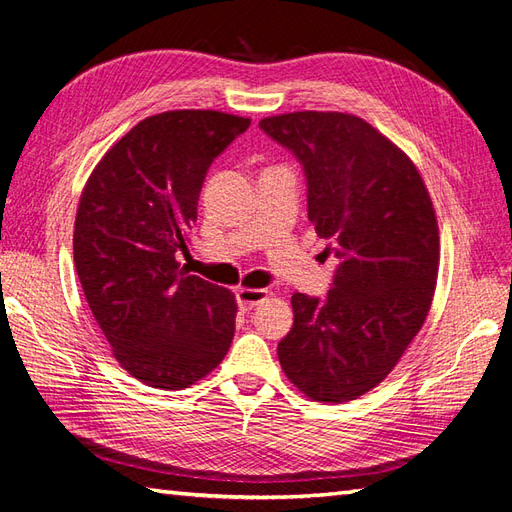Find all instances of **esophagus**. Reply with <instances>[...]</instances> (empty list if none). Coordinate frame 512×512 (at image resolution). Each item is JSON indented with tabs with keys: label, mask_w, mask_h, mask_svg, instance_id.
Returning <instances> with one entry per match:
<instances>
[{
	"label": "esophagus",
	"mask_w": 512,
	"mask_h": 512,
	"mask_svg": "<svg viewBox=\"0 0 512 512\" xmlns=\"http://www.w3.org/2000/svg\"><path fill=\"white\" fill-rule=\"evenodd\" d=\"M268 296H270V292L268 290H259V287H238V292H235V298H238V305L244 311L253 309L255 305H259L261 300L268 298Z\"/></svg>",
	"instance_id": "obj_1"
}]
</instances>
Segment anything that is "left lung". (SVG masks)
<instances>
[{"label": "left lung", "mask_w": 512, "mask_h": 512, "mask_svg": "<svg viewBox=\"0 0 512 512\" xmlns=\"http://www.w3.org/2000/svg\"><path fill=\"white\" fill-rule=\"evenodd\" d=\"M259 127L303 162L309 220L339 259L326 298L292 296L279 363L311 400H357L396 368L428 316L435 207L411 157L355 114L287 112Z\"/></svg>", "instance_id": "1"}]
</instances>
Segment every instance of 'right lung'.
Wrapping results in <instances>:
<instances>
[{
  "instance_id": "obj_1",
  "label": "right lung",
  "mask_w": 512,
  "mask_h": 512,
  "mask_svg": "<svg viewBox=\"0 0 512 512\" xmlns=\"http://www.w3.org/2000/svg\"><path fill=\"white\" fill-rule=\"evenodd\" d=\"M251 119L218 110L147 116L90 173L73 229L88 307L123 370L155 389H186L225 359L238 303L183 272L209 164Z\"/></svg>"
}]
</instances>
